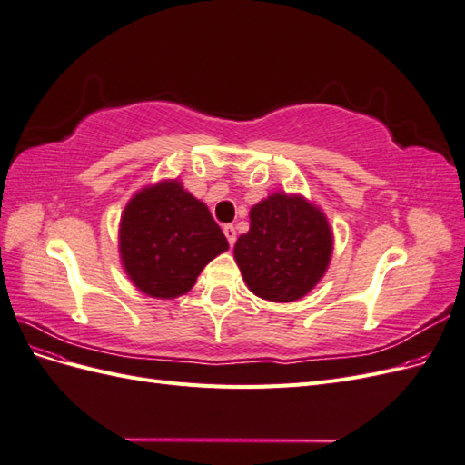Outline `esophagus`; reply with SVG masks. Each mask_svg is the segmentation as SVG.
<instances>
[{"label":"esophagus","mask_w":465,"mask_h":465,"mask_svg":"<svg viewBox=\"0 0 465 465\" xmlns=\"http://www.w3.org/2000/svg\"><path fill=\"white\" fill-rule=\"evenodd\" d=\"M223 232H224V236H227L229 244H231V246H234V242H236V229L232 227V224H224V227H223Z\"/></svg>","instance_id":"esophagus-1"}]
</instances>
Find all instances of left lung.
<instances>
[{"label":"left lung","instance_id":"1","mask_svg":"<svg viewBox=\"0 0 465 465\" xmlns=\"http://www.w3.org/2000/svg\"><path fill=\"white\" fill-rule=\"evenodd\" d=\"M333 231L323 211L301 193L273 192L250 209V229L238 236L234 262L246 287L270 302L306 297L326 275Z\"/></svg>","mask_w":465,"mask_h":465}]
</instances>
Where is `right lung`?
<instances>
[{
	"mask_svg": "<svg viewBox=\"0 0 465 465\" xmlns=\"http://www.w3.org/2000/svg\"><path fill=\"white\" fill-rule=\"evenodd\" d=\"M227 250V238L207 205L178 178L137 190L122 211L120 262L134 287L151 299L186 294L203 267Z\"/></svg>",
	"mask_w": 465,
	"mask_h": 465,
	"instance_id": "add662e5",
	"label": "right lung"
}]
</instances>
